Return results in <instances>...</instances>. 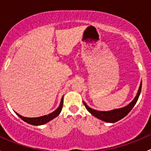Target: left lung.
I'll use <instances>...</instances> for the list:
<instances>
[{
    "label": "left lung",
    "instance_id": "obj_1",
    "mask_svg": "<svg viewBox=\"0 0 151 151\" xmlns=\"http://www.w3.org/2000/svg\"><path fill=\"white\" fill-rule=\"evenodd\" d=\"M141 89H142V82L140 86H139V90H138L137 94L136 97L134 98V99L132 101L129 105H127L125 107L121 108V109H114L112 111H108V112H104V111H97L95 109H91V107L88 106L85 102L83 101V104H84L85 108L88 110V112H91V115H93V116L96 117L99 119L101 120V121H105V122L108 123H115L117 121H120L121 119L124 118L125 116L128 115L129 113L131 110H132V108L134 107L135 104L137 101L138 99H139V95H140L141 93Z\"/></svg>",
    "mask_w": 151,
    "mask_h": 151
}]
</instances>
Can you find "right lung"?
I'll return each instance as SVG.
<instances>
[{
  "label": "right lung",
  "instance_id": "add662e5",
  "mask_svg": "<svg viewBox=\"0 0 151 151\" xmlns=\"http://www.w3.org/2000/svg\"><path fill=\"white\" fill-rule=\"evenodd\" d=\"M63 99L62 98L61 101H60V106H58L56 110H55L54 112H52V113L49 114L47 115H44V116L39 117V118H25V117L22 116V115H19L18 113H17V115L22 120L25 122L29 123V124L34 125V126H39V125H43L45 123H46L49 121H50L51 120L54 119L55 118L58 116V115L60 114V112H61L62 107H63Z\"/></svg>",
  "mask_w": 151,
  "mask_h": 151
}]
</instances>
